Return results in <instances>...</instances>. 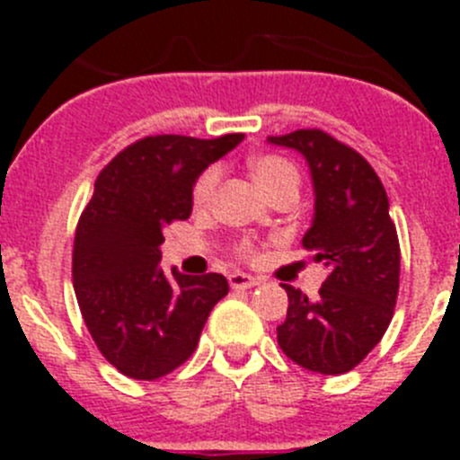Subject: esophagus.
<instances>
[{"label":"esophagus","instance_id":"1","mask_svg":"<svg viewBox=\"0 0 460 460\" xmlns=\"http://www.w3.org/2000/svg\"><path fill=\"white\" fill-rule=\"evenodd\" d=\"M227 280H230L233 290H249V288H255L260 283V279H255L251 274H243V271H233V274L227 276Z\"/></svg>","mask_w":460,"mask_h":460}]
</instances>
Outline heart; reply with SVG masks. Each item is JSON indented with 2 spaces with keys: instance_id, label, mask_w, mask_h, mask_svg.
I'll list each match as a JSON object with an SVG mask.
<instances>
[{
  "instance_id": "obj_1",
  "label": "heart",
  "mask_w": 460,
  "mask_h": 460,
  "mask_svg": "<svg viewBox=\"0 0 460 460\" xmlns=\"http://www.w3.org/2000/svg\"><path fill=\"white\" fill-rule=\"evenodd\" d=\"M251 174H253L255 184L265 190V193L270 189H274L276 184H280V181L296 180L295 168L288 164L286 158H280V156H260V158H255L253 164H251ZM217 180H218L217 170H207L200 180L195 181V189H193V202H195V205L205 207L207 202H209L211 193H214V186H217ZM239 253L253 255V249H251L249 243H242V246H239Z\"/></svg>"
}]
</instances>
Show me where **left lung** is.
Returning <instances> with one entry per match:
<instances>
[{
  "label": "left lung",
  "instance_id": "left-lung-1",
  "mask_svg": "<svg viewBox=\"0 0 460 460\" xmlns=\"http://www.w3.org/2000/svg\"><path fill=\"white\" fill-rule=\"evenodd\" d=\"M267 142L306 158L315 202L302 243L327 270L318 299L283 286L280 350L308 371L348 373L380 343L396 306L401 249L387 193L367 158L318 128Z\"/></svg>",
  "mask_w": 460,
  "mask_h": 460
}]
</instances>
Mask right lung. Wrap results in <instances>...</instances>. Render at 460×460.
Instances as JSON below:
<instances>
[{
  "mask_svg": "<svg viewBox=\"0 0 460 460\" xmlns=\"http://www.w3.org/2000/svg\"><path fill=\"white\" fill-rule=\"evenodd\" d=\"M242 133L133 142L96 177L73 243V288L101 355L133 380H156L198 348L211 308L227 295L221 274L161 270L164 230L193 211V186Z\"/></svg>",
  "mask_w": 460,
  "mask_h": 460,
  "instance_id": "right-lung-1",
  "label": "right lung"
}]
</instances>
